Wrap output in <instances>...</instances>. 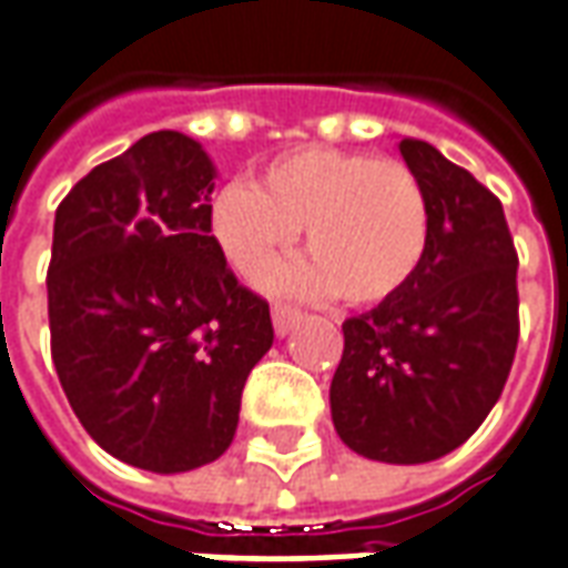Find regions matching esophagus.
I'll list each match as a JSON object with an SVG mask.
<instances>
[{
    "label": "esophagus",
    "instance_id": "34e87169",
    "mask_svg": "<svg viewBox=\"0 0 568 568\" xmlns=\"http://www.w3.org/2000/svg\"><path fill=\"white\" fill-rule=\"evenodd\" d=\"M297 320H301V310L297 307H288V304H273V328H276L280 337L292 332Z\"/></svg>",
    "mask_w": 568,
    "mask_h": 568
}]
</instances>
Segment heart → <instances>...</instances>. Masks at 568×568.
<instances>
[{
  "instance_id": "heart-1",
  "label": "heart",
  "mask_w": 568,
  "mask_h": 568,
  "mask_svg": "<svg viewBox=\"0 0 568 568\" xmlns=\"http://www.w3.org/2000/svg\"><path fill=\"white\" fill-rule=\"evenodd\" d=\"M210 224L243 276H261L304 227L310 258L271 283L310 297L337 292L349 307L393 301L417 276L432 240L426 187L407 163L328 145L273 158L258 185L222 187Z\"/></svg>"
}]
</instances>
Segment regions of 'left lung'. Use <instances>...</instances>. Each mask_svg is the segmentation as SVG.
Here are the masks:
<instances>
[{
  "label": "left lung",
  "mask_w": 568,
  "mask_h": 568,
  "mask_svg": "<svg viewBox=\"0 0 568 568\" xmlns=\"http://www.w3.org/2000/svg\"><path fill=\"white\" fill-rule=\"evenodd\" d=\"M426 187L432 240L417 276L344 322L332 419L349 450L417 465L471 438L517 353V248L499 197L435 145L402 140Z\"/></svg>",
  "instance_id": "1"
}]
</instances>
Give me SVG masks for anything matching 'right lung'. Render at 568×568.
Returning a JSON list of instances; mask_svg holds the SVG:
<instances>
[{
    "instance_id": "obj_1",
    "label": "right lung",
    "mask_w": 568,
    "mask_h": 568,
    "mask_svg": "<svg viewBox=\"0 0 568 568\" xmlns=\"http://www.w3.org/2000/svg\"><path fill=\"white\" fill-rule=\"evenodd\" d=\"M215 166L158 130L93 166L57 206L48 264L51 358L81 426L158 475L215 463L248 371L273 344L267 301L212 236Z\"/></svg>"
}]
</instances>
